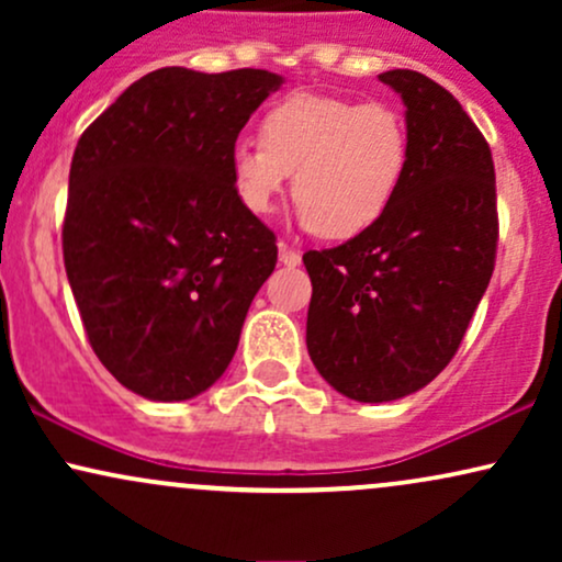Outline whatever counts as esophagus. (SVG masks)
<instances>
[{"instance_id": "esophagus-1", "label": "esophagus", "mask_w": 562, "mask_h": 562, "mask_svg": "<svg viewBox=\"0 0 562 562\" xmlns=\"http://www.w3.org/2000/svg\"><path fill=\"white\" fill-rule=\"evenodd\" d=\"M277 248H280V263H285V267H299V263H301L299 250L290 248L288 243H280Z\"/></svg>"}]
</instances>
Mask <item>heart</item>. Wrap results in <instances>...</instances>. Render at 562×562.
<instances>
[{
  "label": "heart",
  "mask_w": 562,
  "mask_h": 562,
  "mask_svg": "<svg viewBox=\"0 0 562 562\" xmlns=\"http://www.w3.org/2000/svg\"><path fill=\"white\" fill-rule=\"evenodd\" d=\"M409 164L402 113L383 102L293 94L261 121V142H237L232 182L254 214H269L293 173L303 227L327 240L370 229L389 211Z\"/></svg>",
  "instance_id": "obj_1"
}]
</instances>
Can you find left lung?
Masks as SVG:
<instances>
[{
  "mask_svg": "<svg viewBox=\"0 0 562 562\" xmlns=\"http://www.w3.org/2000/svg\"><path fill=\"white\" fill-rule=\"evenodd\" d=\"M402 94L409 164L383 216L338 248L303 254L306 348L353 402L428 385L460 348L494 272L496 182L488 142L441 83L385 70Z\"/></svg>",
  "mask_w": 562,
  "mask_h": 562,
  "instance_id": "1",
  "label": "left lung"
}]
</instances>
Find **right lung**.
Segmentation results:
<instances>
[{
    "label": "right lung",
    "mask_w": 562,
    "mask_h": 562,
    "mask_svg": "<svg viewBox=\"0 0 562 562\" xmlns=\"http://www.w3.org/2000/svg\"><path fill=\"white\" fill-rule=\"evenodd\" d=\"M282 76L158 68L76 145L63 259L97 359L150 402L224 375L250 301L274 272V232L232 182V150Z\"/></svg>",
    "instance_id": "obj_1"
}]
</instances>
